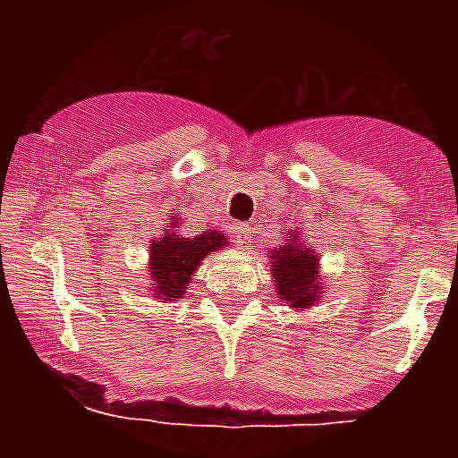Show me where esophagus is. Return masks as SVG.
Listing matches in <instances>:
<instances>
[{"mask_svg": "<svg viewBox=\"0 0 458 458\" xmlns=\"http://www.w3.org/2000/svg\"><path fill=\"white\" fill-rule=\"evenodd\" d=\"M233 238H236L238 242H242V245H248V242H252V225L250 222H233Z\"/></svg>", "mask_w": 458, "mask_h": 458, "instance_id": "obj_1", "label": "esophagus"}]
</instances>
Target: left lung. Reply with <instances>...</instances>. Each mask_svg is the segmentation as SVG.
I'll return each mask as SVG.
<instances>
[{
    "mask_svg": "<svg viewBox=\"0 0 458 458\" xmlns=\"http://www.w3.org/2000/svg\"><path fill=\"white\" fill-rule=\"evenodd\" d=\"M277 293L291 307H310L317 302V254L301 245V236H291L289 242L275 250L270 257Z\"/></svg>",
    "mask_w": 458,
    "mask_h": 458,
    "instance_id": "left-lung-1",
    "label": "left lung"
}]
</instances>
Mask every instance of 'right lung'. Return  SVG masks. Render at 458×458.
<instances>
[{
    "label": "right lung",
    "mask_w": 458,
    "mask_h": 458,
    "mask_svg": "<svg viewBox=\"0 0 458 458\" xmlns=\"http://www.w3.org/2000/svg\"><path fill=\"white\" fill-rule=\"evenodd\" d=\"M176 229L165 232L163 238H157L151 245V270L148 273L156 284L153 286L156 298H165V301L181 298L201 259L213 250L226 245V238L217 232L185 238Z\"/></svg>",
    "instance_id": "add662e5"
}]
</instances>
